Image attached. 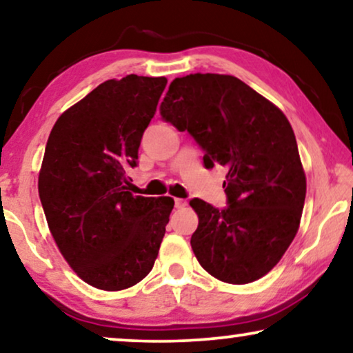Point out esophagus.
I'll return each instance as SVG.
<instances>
[{"label":"esophagus","mask_w":353,"mask_h":353,"mask_svg":"<svg viewBox=\"0 0 353 353\" xmlns=\"http://www.w3.org/2000/svg\"><path fill=\"white\" fill-rule=\"evenodd\" d=\"M188 202L185 199H175V207L176 209H183V207H186Z\"/></svg>","instance_id":"34e87169"}]
</instances>
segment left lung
Masks as SVG:
<instances>
[{
    "instance_id": "left-lung-1",
    "label": "left lung",
    "mask_w": 353,
    "mask_h": 353,
    "mask_svg": "<svg viewBox=\"0 0 353 353\" xmlns=\"http://www.w3.org/2000/svg\"><path fill=\"white\" fill-rule=\"evenodd\" d=\"M161 115L194 138L205 168H228V207L190 201L199 216L191 248L201 267L230 284L265 276L297 234L305 202V173L286 115L244 81L220 74L173 80Z\"/></svg>"
}]
</instances>
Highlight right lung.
Segmentation results:
<instances>
[{"instance_id": "1", "label": "right lung", "mask_w": 353, "mask_h": 353, "mask_svg": "<svg viewBox=\"0 0 353 353\" xmlns=\"http://www.w3.org/2000/svg\"><path fill=\"white\" fill-rule=\"evenodd\" d=\"M165 77L108 80L57 119L38 192L48 226L72 270L103 291H122L151 272L172 197L127 191L144 130Z\"/></svg>"}]
</instances>
